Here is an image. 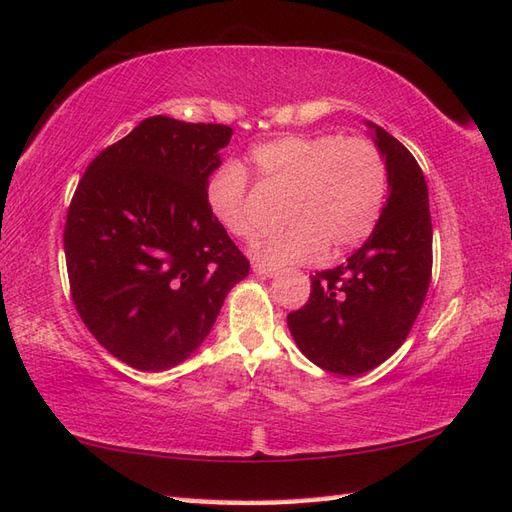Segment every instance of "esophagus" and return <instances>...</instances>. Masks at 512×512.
<instances>
[{
    "instance_id": "esophagus-1",
    "label": "esophagus",
    "mask_w": 512,
    "mask_h": 512,
    "mask_svg": "<svg viewBox=\"0 0 512 512\" xmlns=\"http://www.w3.org/2000/svg\"><path fill=\"white\" fill-rule=\"evenodd\" d=\"M253 270L255 275L259 277H277L279 275V268H272V266H266V264H253Z\"/></svg>"
}]
</instances>
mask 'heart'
<instances>
[{
  "instance_id": "heart-1",
  "label": "heart",
  "mask_w": 512,
  "mask_h": 512,
  "mask_svg": "<svg viewBox=\"0 0 512 512\" xmlns=\"http://www.w3.org/2000/svg\"><path fill=\"white\" fill-rule=\"evenodd\" d=\"M257 183L285 196L288 229L255 242L266 264H312L366 240L386 200V163L366 139L338 135H285L251 150ZM207 205L231 235L248 240L259 229L248 196V176L237 161H224L205 187Z\"/></svg>"
}]
</instances>
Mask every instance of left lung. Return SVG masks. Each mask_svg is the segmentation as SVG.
<instances>
[{
    "mask_svg": "<svg viewBox=\"0 0 512 512\" xmlns=\"http://www.w3.org/2000/svg\"><path fill=\"white\" fill-rule=\"evenodd\" d=\"M386 161L388 198L373 233L344 264L312 275V294L288 314L296 347L329 373L355 377L386 362L417 320L432 279L427 183L412 152L366 122Z\"/></svg>",
    "mask_w": 512,
    "mask_h": 512,
    "instance_id": "obj_1",
    "label": "left lung"
}]
</instances>
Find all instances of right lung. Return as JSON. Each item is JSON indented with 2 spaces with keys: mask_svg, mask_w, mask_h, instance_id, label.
Returning <instances> with one entry per match:
<instances>
[{
  "mask_svg": "<svg viewBox=\"0 0 512 512\" xmlns=\"http://www.w3.org/2000/svg\"><path fill=\"white\" fill-rule=\"evenodd\" d=\"M231 135L148 117L89 163L71 198V299L93 338L137 371L185 362L251 270L205 196Z\"/></svg>",
  "mask_w": 512,
  "mask_h": 512,
  "instance_id": "right-lung-1",
  "label": "right lung"
}]
</instances>
